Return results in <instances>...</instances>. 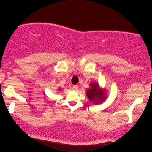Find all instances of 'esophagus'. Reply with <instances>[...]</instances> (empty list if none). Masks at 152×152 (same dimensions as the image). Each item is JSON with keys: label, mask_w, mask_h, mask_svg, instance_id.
<instances>
[{"label": "esophagus", "mask_w": 152, "mask_h": 152, "mask_svg": "<svg viewBox=\"0 0 152 152\" xmlns=\"http://www.w3.org/2000/svg\"><path fill=\"white\" fill-rule=\"evenodd\" d=\"M72 90L74 91H77L78 90V86H77V85H74V86L72 87Z\"/></svg>", "instance_id": "1"}]
</instances>
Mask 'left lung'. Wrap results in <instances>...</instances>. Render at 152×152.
<instances>
[{
    "mask_svg": "<svg viewBox=\"0 0 152 152\" xmlns=\"http://www.w3.org/2000/svg\"><path fill=\"white\" fill-rule=\"evenodd\" d=\"M90 87L86 89V94L88 99L95 104H98L105 100L107 93L104 88H101L97 82H91Z\"/></svg>",
    "mask_w": 152,
    "mask_h": 152,
    "instance_id": "left-lung-1",
    "label": "left lung"
}]
</instances>
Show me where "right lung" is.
I'll use <instances>...</instances> for the list:
<instances>
[{"label":"right lung","mask_w":152,"mask_h":152,"mask_svg":"<svg viewBox=\"0 0 152 152\" xmlns=\"http://www.w3.org/2000/svg\"><path fill=\"white\" fill-rule=\"evenodd\" d=\"M59 91H62V89H61H61H59Z\"/></svg>","instance_id":"right-lung-1"}]
</instances>
